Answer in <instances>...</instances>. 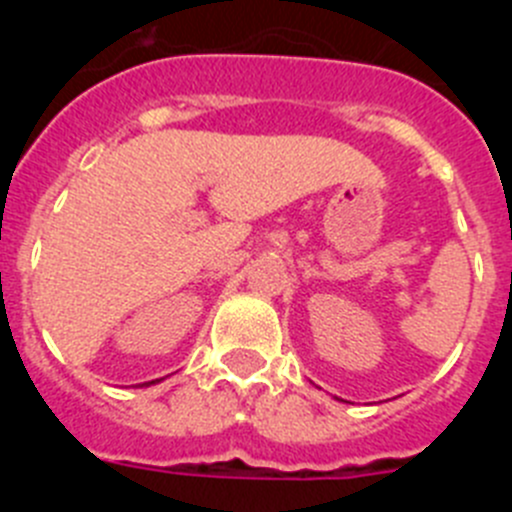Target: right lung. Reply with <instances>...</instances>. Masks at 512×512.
I'll return each instance as SVG.
<instances>
[{
	"instance_id": "obj_1",
	"label": "right lung",
	"mask_w": 512,
	"mask_h": 512,
	"mask_svg": "<svg viewBox=\"0 0 512 512\" xmlns=\"http://www.w3.org/2000/svg\"><path fill=\"white\" fill-rule=\"evenodd\" d=\"M156 382H158V379H156ZM148 384H153V382H148Z\"/></svg>"
}]
</instances>
